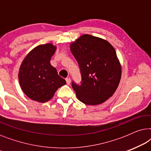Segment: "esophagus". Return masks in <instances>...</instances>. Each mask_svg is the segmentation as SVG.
I'll return each instance as SVG.
<instances>
[{
    "mask_svg": "<svg viewBox=\"0 0 151 151\" xmlns=\"http://www.w3.org/2000/svg\"><path fill=\"white\" fill-rule=\"evenodd\" d=\"M66 82H67V84H68V85H69L70 83H71V79H70L69 78H66Z\"/></svg>",
    "mask_w": 151,
    "mask_h": 151,
    "instance_id": "esophagus-1",
    "label": "esophagus"
}]
</instances>
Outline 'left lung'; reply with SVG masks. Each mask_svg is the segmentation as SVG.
<instances>
[{
  "label": "left lung",
  "mask_w": 151,
  "mask_h": 151,
  "mask_svg": "<svg viewBox=\"0 0 151 151\" xmlns=\"http://www.w3.org/2000/svg\"><path fill=\"white\" fill-rule=\"evenodd\" d=\"M81 73L80 84L71 86L77 98L88 105L102 104L119 85L122 68L116 52L108 41L91 35H82L70 46Z\"/></svg>",
  "instance_id": "left-lung-1"
}]
</instances>
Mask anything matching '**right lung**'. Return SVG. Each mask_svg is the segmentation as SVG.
I'll return each mask as SVG.
<instances>
[{
    "label": "right lung",
    "mask_w": 151,
    "mask_h": 151,
    "mask_svg": "<svg viewBox=\"0 0 151 151\" xmlns=\"http://www.w3.org/2000/svg\"><path fill=\"white\" fill-rule=\"evenodd\" d=\"M55 49L56 47L50 43L39 45L27 55L20 65V87L28 98L36 102L49 101L58 88L67 83L50 64Z\"/></svg>",
    "instance_id": "1"
}]
</instances>
